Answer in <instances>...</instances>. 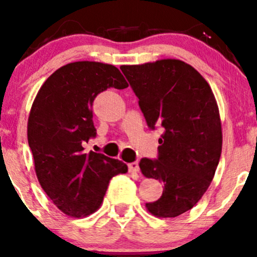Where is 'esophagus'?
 Instances as JSON below:
<instances>
[{
    "instance_id": "obj_1",
    "label": "esophagus",
    "mask_w": 257,
    "mask_h": 257,
    "mask_svg": "<svg viewBox=\"0 0 257 257\" xmlns=\"http://www.w3.org/2000/svg\"><path fill=\"white\" fill-rule=\"evenodd\" d=\"M128 169H129V172H131V173H139L138 162L129 163V164H128Z\"/></svg>"
}]
</instances>
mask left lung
<instances>
[{
	"instance_id": "left-lung-1",
	"label": "left lung",
	"mask_w": 257,
	"mask_h": 257,
	"mask_svg": "<svg viewBox=\"0 0 257 257\" xmlns=\"http://www.w3.org/2000/svg\"><path fill=\"white\" fill-rule=\"evenodd\" d=\"M152 131L160 125L157 159L143 158L142 173L164 184L162 196L145 206L158 217H175L208 190L221 155L219 109L209 83L190 64L162 59L121 66Z\"/></svg>"
}]
</instances>
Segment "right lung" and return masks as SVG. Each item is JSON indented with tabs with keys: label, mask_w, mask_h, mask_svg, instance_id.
I'll list each match as a JSON object with an SVG mask.
<instances>
[{
	"label": "right lung",
	"mask_w": 257,
	"mask_h": 257,
	"mask_svg": "<svg viewBox=\"0 0 257 257\" xmlns=\"http://www.w3.org/2000/svg\"><path fill=\"white\" fill-rule=\"evenodd\" d=\"M126 87L116 67L83 61L57 69L38 90L28 118V145L41 186L66 215L94 212L110 179L128 172L120 160L83 148L97 136L92 110L95 97L108 88Z\"/></svg>",
	"instance_id": "right-lung-1"
}]
</instances>
